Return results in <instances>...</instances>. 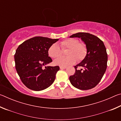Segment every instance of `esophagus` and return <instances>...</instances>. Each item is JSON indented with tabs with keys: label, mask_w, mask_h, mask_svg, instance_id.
<instances>
[{
	"label": "esophagus",
	"mask_w": 121,
	"mask_h": 121,
	"mask_svg": "<svg viewBox=\"0 0 121 121\" xmlns=\"http://www.w3.org/2000/svg\"><path fill=\"white\" fill-rule=\"evenodd\" d=\"M67 68L66 66H60V68L61 69H65Z\"/></svg>",
	"instance_id": "1"
}]
</instances>
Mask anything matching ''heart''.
<instances>
[{"instance_id":"obj_1","label":"heart","mask_w":121,"mask_h":121,"mask_svg":"<svg viewBox=\"0 0 121 121\" xmlns=\"http://www.w3.org/2000/svg\"><path fill=\"white\" fill-rule=\"evenodd\" d=\"M62 50L69 48L67 52L68 56H62L54 61L55 65L66 66L73 65L78 61L83 60L87 54V48L85 43L79 42L76 38H68L60 43ZM62 51L56 43L51 45L48 48V54L52 58L56 59L62 55Z\"/></svg>"}]
</instances>
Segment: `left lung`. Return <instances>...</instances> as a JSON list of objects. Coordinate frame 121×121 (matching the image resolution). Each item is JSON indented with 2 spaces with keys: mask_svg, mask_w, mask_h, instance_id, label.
Segmentation results:
<instances>
[{
  "mask_svg": "<svg viewBox=\"0 0 121 121\" xmlns=\"http://www.w3.org/2000/svg\"><path fill=\"white\" fill-rule=\"evenodd\" d=\"M70 37L81 38L86 45L87 52L84 60L74 67L75 73L69 80L79 90L92 89L100 82L107 69L108 56L105 45L98 37L87 32H78ZM78 66L84 67L85 70H78Z\"/></svg>",
  "mask_w": 121,
  "mask_h": 121,
  "instance_id": "8db88e82",
  "label": "left lung"
}]
</instances>
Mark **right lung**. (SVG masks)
I'll return each mask as SVG.
<instances>
[{
  "mask_svg": "<svg viewBox=\"0 0 121 121\" xmlns=\"http://www.w3.org/2000/svg\"><path fill=\"white\" fill-rule=\"evenodd\" d=\"M59 40L43 37H35L20 44L14 55L15 68L22 82L34 91H42L52 84L60 69L59 66L43 67L52 62L48 50Z\"/></svg>",
  "mask_w": 121,
  "mask_h": 121,
  "instance_id": "1",
  "label": "right lung"
}]
</instances>
